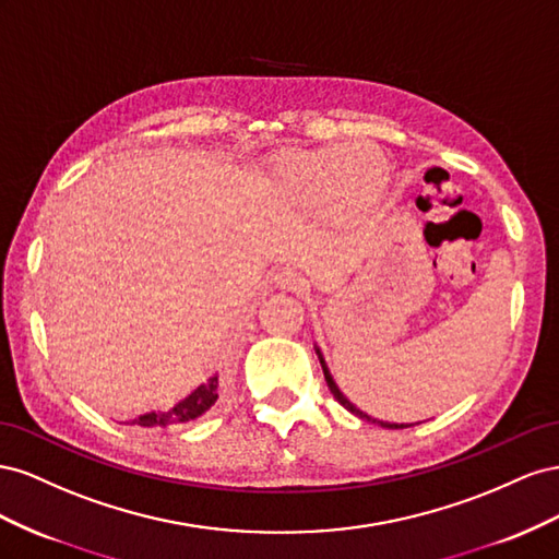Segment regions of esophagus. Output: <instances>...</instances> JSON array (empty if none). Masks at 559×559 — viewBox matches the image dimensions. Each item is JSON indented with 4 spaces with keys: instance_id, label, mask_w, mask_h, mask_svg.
Masks as SVG:
<instances>
[{
    "instance_id": "esophagus-1",
    "label": "esophagus",
    "mask_w": 559,
    "mask_h": 559,
    "mask_svg": "<svg viewBox=\"0 0 559 559\" xmlns=\"http://www.w3.org/2000/svg\"><path fill=\"white\" fill-rule=\"evenodd\" d=\"M274 283L278 285L281 290H288V293H305L307 290V281L301 274H297L295 269L290 266H283L276 271Z\"/></svg>"
}]
</instances>
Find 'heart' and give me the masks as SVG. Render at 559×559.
Returning <instances> with one entry per match:
<instances>
[{
	"label": "heart",
	"instance_id": "heart-1",
	"mask_svg": "<svg viewBox=\"0 0 559 559\" xmlns=\"http://www.w3.org/2000/svg\"><path fill=\"white\" fill-rule=\"evenodd\" d=\"M368 147L334 145L311 152H290L278 156L269 170V182L276 197L293 209L325 205L332 215H356L370 211L386 185V168Z\"/></svg>",
	"mask_w": 559,
	"mask_h": 559
}]
</instances>
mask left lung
<instances>
[{"mask_svg":"<svg viewBox=\"0 0 559 559\" xmlns=\"http://www.w3.org/2000/svg\"><path fill=\"white\" fill-rule=\"evenodd\" d=\"M316 354H318V358H321V365H323V372H325V381H328V386H330V391H332V395L334 397H337V403L340 405H344L348 412H354L356 414V417H360V419H368V421H374V424H379V426H384V428H407L405 424H401V426H397V424H389V421H377V419H372V417H368V414H365V412H360L358 407H354V405H350L348 401H346V397H344V393L337 389V384H334V381H332V377H330V372H328V368H325V360H323V356H321V350H318L316 348Z\"/></svg>","mask_w":559,"mask_h":559,"instance_id":"obj_1","label":"left lung"}]
</instances>
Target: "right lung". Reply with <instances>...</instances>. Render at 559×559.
<instances>
[{
    "label": "right lung",
    "instance_id": "obj_1",
    "mask_svg": "<svg viewBox=\"0 0 559 559\" xmlns=\"http://www.w3.org/2000/svg\"><path fill=\"white\" fill-rule=\"evenodd\" d=\"M217 401V377H213L211 381H205L199 389L191 391L185 401H180L173 409L168 412H150L142 414V417L133 419L131 424L145 426V428H166V426H178V424H187L199 419L201 414L209 412Z\"/></svg>",
    "mask_w": 559,
    "mask_h": 559
}]
</instances>
